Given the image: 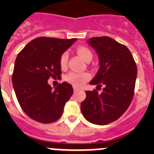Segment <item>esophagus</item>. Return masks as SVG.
<instances>
[{
    "instance_id": "obj_1",
    "label": "esophagus",
    "mask_w": 154,
    "mask_h": 154,
    "mask_svg": "<svg viewBox=\"0 0 154 154\" xmlns=\"http://www.w3.org/2000/svg\"><path fill=\"white\" fill-rule=\"evenodd\" d=\"M73 89H74V92H76L77 90H79V89L76 86H73Z\"/></svg>"
}]
</instances>
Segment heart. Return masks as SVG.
Wrapping results in <instances>:
<instances>
[{"instance_id": "1", "label": "heart", "mask_w": 154, "mask_h": 154, "mask_svg": "<svg viewBox=\"0 0 154 154\" xmlns=\"http://www.w3.org/2000/svg\"><path fill=\"white\" fill-rule=\"evenodd\" d=\"M77 53L78 55L81 57L84 61H86L88 58H92V54L90 50L87 48L81 46L77 48ZM68 58H69V55L68 52H64L60 58V65L62 68H64L66 66L68 62ZM90 78L89 73H78V72H70L69 74L67 75L66 76V79L69 81V82L72 83L73 85H77V86H80L85 82L86 80H88Z\"/></svg>"}]
</instances>
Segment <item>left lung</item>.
Wrapping results in <instances>:
<instances>
[{"label": "left lung", "mask_w": 154, "mask_h": 154, "mask_svg": "<svg viewBox=\"0 0 154 154\" xmlns=\"http://www.w3.org/2000/svg\"><path fill=\"white\" fill-rule=\"evenodd\" d=\"M97 53L99 69L90 85H104L103 92L85 91L81 103L84 117L96 125H107L119 119L133 97L137 69L130 50L109 37H95L87 41Z\"/></svg>", "instance_id": "8db88e82"}]
</instances>
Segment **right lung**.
<instances>
[{
    "label": "right lung",
    "mask_w": 154,
    "mask_h": 154,
    "mask_svg": "<svg viewBox=\"0 0 154 154\" xmlns=\"http://www.w3.org/2000/svg\"><path fill=\"white\" fill-rule=\"evenodd\" d=\"M77 38H37L21 50L14 62L12 83L17 101L34 120L50 123L58 120L73 93L72 85L64 82L52 89L50 77L60 78V58Z\"/></svg>",
    "instance_id": "1"
}]
</instances>
